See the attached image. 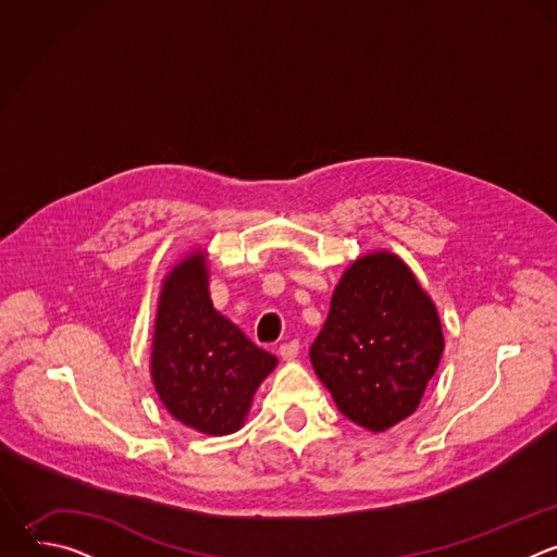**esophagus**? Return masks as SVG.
<instances>
[{
  "mask_svg": "<svg viewBox=\"0 0 557 557\" xmlns=\"http://www.w3.org/2000/svg\"><path fill=\"white\" fill-rule=\"evenodd\" d=\"M277 352H280V357H282L284 361H293V359L299 355V344H297V342H288V344H282Z\"/></svg>",
  "mask_w": 557,
  "mask_h": 557,
  "instance_id": "obj_1",
  "label": "esophagus"
}]
</instances>
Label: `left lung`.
Segmentation results:
<instances>
[{
	"instance_id": "1",
	"label": "left lung",
	"mask_w": 557,
	"mask_h": 557,
	"mask_svg": "<svg viewBox=\"0 0 557 557\" xmlns=\"http://www.w3.org/2000/svg\"><path fill=\"white\" fill-rule=\"evenodd\" d=\"M443 350L436 304L399 256L379 249L344 271L308 355L339 412L379 434L417 412Z\"/></svg>"
}]
</instances>
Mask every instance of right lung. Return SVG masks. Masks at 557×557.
I'll use <instances>...</instances> for the list:
<instances>
[{"label": "right lung", "mask_w": 557, "mask_h": 557, "mask_svg": "<svg viewBox=\"0 0 557 557\" xmlns=\"http://www.w3.org/2000/svg\"><path fill=\"white\" fill-rule=\"evenodd\" d=\"M275 366L213 308L207 251L189 249L163 277L153 320L149 374L165 410L200 434H233Z\"/></svg>", "instance_id": "right-lung-1"}]
</instances>
